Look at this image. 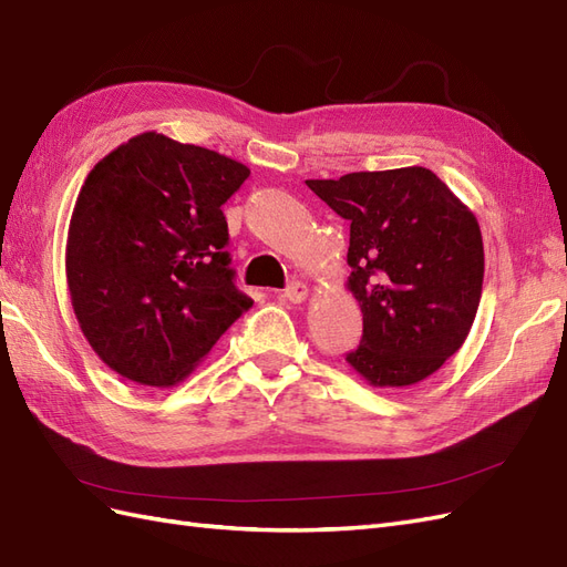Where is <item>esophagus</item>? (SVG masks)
I'll return each instance as SVG.
<instances>
[{
	"instance_id": "1",
	"label": "esophagus",
	"mask_w": 567,
	"mask_h": 567,
	"mask_svg": "<svg viewBox=\"0 0 567 567\" xmlns=\"http://www.w3.org/2000/svg\"><path fill=\"white\" fill-rule=\"evenodd\" d=\"M281 298H284L286 302H293V305H298V302H302L305 298H308V286H305V284H300V281H293V284H288V286L284 288V293H281Z\"/></svg>"
}]
</instances>
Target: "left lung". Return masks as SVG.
<instances>
[{"label":"left lung","instance_id":"1","mask_svg":"<svg viewBox=\"0 0 567 567\" xmlns=\"http://www.w3.org/2000/svg\"><path fill=\"white\" fill-rule=\"evenodd\" d=\"M305 183L350 221L348 288L362 339L348 364L379 389L434 374L461 350L480 308L484 246L474 214L424 166Z\"/></svg>","mask_w":567,"mask_h":567}]
</instances>
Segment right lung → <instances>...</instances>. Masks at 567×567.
Returning a JSON list of instances; mask_svg holds the SVG:
<instances>
[{
    "mask_svg": "<svg viewBox=\"0 0 567 567\" xmlns=\"http://www.w3.org/2000/svg\"><path fill=\"white\" fill-rule=\"evenodd\" d=\"M250 176L219 152L141 133L87 174L66 240L75 319L100 360L143 386L186 379L252 308L221 205Z\"/></svg>",
    "mask_w": 567,
    "mask_h": 567,
    "instance_id": "add662e5",
    "label": "right lung"
}]
</instances>
